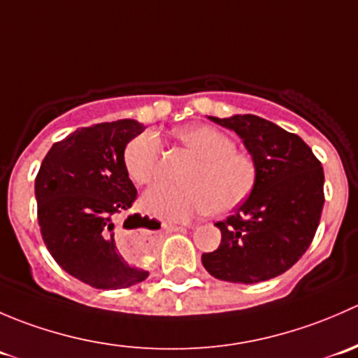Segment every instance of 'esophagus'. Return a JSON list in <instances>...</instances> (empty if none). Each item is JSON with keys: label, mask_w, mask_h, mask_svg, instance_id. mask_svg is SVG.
Returning a JSON list of instances; mask_svg holds the SVG:
<instances>
[{"label": "esophagus", "mask_w": 358, "mask_h": 358, "mask_svg": "<svg viewBox=\"0 0 358 358\" xmlns=\"http://www.w3.org/2000/svg\"><path fill=\"white\" fill-rule=\"evenodd\" d=\"M164 227L166 230H180V229H183V227H190V225H183V227H180V225H162Z\"/></svg>", "instance_id": "1"}]
</instances>
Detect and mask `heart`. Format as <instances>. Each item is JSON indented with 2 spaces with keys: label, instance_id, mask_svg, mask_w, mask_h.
<instances>
[{
  "label": "heart",
  "instance_id": "b5f03b06",
  "mask_svg": "<svg viewBox=\"0 0 358 358\" xmlns=\"http://www.w3.org/2000/svg\"><path fill=\"white\" fill-rule=\"evenodd\" d=\"M199 164L187 176L189 189L156 187L143 196L147 213L175 222L194 215H229L251 197L258 182V164L251 154L236 149L227 133L208 124H189L175 131ZM162 143L152 131H143L126 145L124 169L138 185H150L161 171Z\"/></svg>",
  "mask_w": 358,
  "mask_h": 358
}]
</instances>
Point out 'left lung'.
<instances>
[{"label":"left lung","instance_id":"obj_1","mask_svg":"<svg viewBox=\"0 0 358 358\" xmlns=\"http://www.w3.org/2000/svg\"><path fill=\"white\" fill-rule=\"evenodd\" d=\"M234 129L258 164L251 197L216 223L222 244L202 255L220 280L255 284L289 270L312 244L324 208V169L294 133L252 114L218 119Z\"/></svg>","mask_w":358,"mask_h":358}]
</instances>
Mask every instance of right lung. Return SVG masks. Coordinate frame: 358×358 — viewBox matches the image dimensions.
Masks as SVG:
<instances>
[{"instance_id": "right-lung-1", "label": "right lung", "mask_w": 358, "mask_h": 358, "mask_svg": "<svg viewBox=\"0 0 358 358\" xmlns=\"http://www.w3.org/2000/svg\"><path fill=\"white\" fill-rule=\"evenodd\" d=\"M142 131L133 119L76 129L53 143L36 175L39 230L50 255L96 289H122L149 277L119 255L114 241L115 216L136 201L122 156Z\"/></svg>"}]
</instances>
